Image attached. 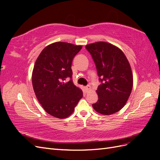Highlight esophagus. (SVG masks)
I'll list each match as a JSON object with an SVG mask.
<instances>
[{"label": "esophagus", "mask_w": 160, "mask_h": 160, "mask_svg": "<svg viewBox=\"0 0 160 160\" xmlns=\"http://www.w3.org/2000/svg\"><path fill=\"white\" fill-rule=\"evenodd\" d=\"M84 89L86 92H88L90 89H91V86L90 85H88L87 87H85L84 88Z\"/></svg>", "instance_id": "obj_1"}]
</instances>
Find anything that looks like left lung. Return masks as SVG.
I'll list each match as a JSON object with an SVG mask.
<instances>
[{
    "label": "left lung",
    "instance_id": "8db88e82",
    "mask_svg": "<svg viewBox=\"0 0 160 160\" xmlns=\"http://www.w3.org/2000/svg\"><path fill=\"white\" fill-rule=\"evenodd\" d=\"M85 47L102 82L96 90L98 102L92 106L101 114L112 115L124 107L132 93L133 80L130 64L123 52L109 42H96Z\"/></svg>",
    "mask_w": 160,
    "mask_h": 160
}]
</instances>
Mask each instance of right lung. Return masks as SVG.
I'll list each match as a JSON object with an SVG mask.
<instances>
[{"label":"right lung","mask_w":160,"mask_h":160,"mask_svg":"<svg viewBox=\"0 0 160 160\" xmlns=\"http://www.w3.org/2000/svg\"><path fill=\"white\" fill-rule=\"evenodd\" d=\"M82 49L65 42L47 45L38 55L34 65L32 83L37 99L47 113L59 119L71 115L83 91L72 79V61Z\"/></svg>","instance_id":"add662e5"}]
</instances>
